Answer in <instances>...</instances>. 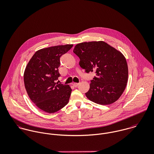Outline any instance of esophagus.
Returning <instances> with one entry per match:
<instances>
[{"label":"esophagus","mask_w":154,"mask_h":154,"mask_svg":"<svg viewBox=\"0 0 154 154\" xmlns=\"http://www.w3.org/2000/svg\"><path fill=\"white\" fill-rule=\"evenodd\" d=\"M79 85V83H73V87H77Z\"/></svg>","instance_id":"esophagus-1"}]
</instances>
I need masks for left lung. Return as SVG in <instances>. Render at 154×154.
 Returning a JSON list of instances; mask_svg holds the SVG:
<instances>
[{
  "mask_svg": "<svg viewBox=\"0 0 154 154\" xmlns=\"http://www.w3.org/2000/svg\"><path fill=\"white\" fill-rule=\"evenodd\" d=\"M73 51L87 73L95 72L96 76L85 93L88 99L101 105L116 102L124 92L128 80V66L123 54L103 41L76 44Z\"/></svg>",
  "mask_w": 154,
  "mask_h": 154,
  "instance_id": "8db88e82",
  "label": "left lung"
}]
</instances>
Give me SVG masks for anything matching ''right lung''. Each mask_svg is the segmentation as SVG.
Listing matches in <instances>:
<instances>
[{
  "label": "right lung",
  "instance_id": "obj_1",
  "mask_svg": "<svg viewBox=\"0 0 154 154\" xmlns=\"http://www.w3.org/2000/svg\"><path fill=\"white\" fill-rule=\"evenodd\" d=\"M73 44L50 47L37 51L26 66L23 74L25 88L35 106L48 113L55 112L68 103L72 89L69 85L56 83L60 57Z\"/></svg>",
  "mask_w": 154,
  "mask_h": 154
}]
</instances>
